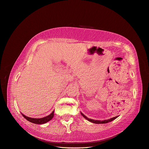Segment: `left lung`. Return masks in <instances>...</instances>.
Here are the masks:
<instances>
[{
  "label": "left lung",
  "mask_w": 149,
  "mask_h": 149,
  "mask_svg": "<svg viewBox=\"0 0 149 149\" xmlns=\"http://www.w3.org/2000/svg\"><path fill=\"white\" fill-rule=\"evenodd\" d=\"M81 114H82V116L84 118H85L86 120H87L91 121V122H92V123H96V124H103V123H109V122H111V121H112L113 120H114V119H116V118L118 116H115V117H113V118H110V119H109V120H103V121H100V120H93V119H90V118H87L86 116H85L84 114L82 113H81Z\"/></svg>",
  "instance_id": "obj_1"
}]
</instances>
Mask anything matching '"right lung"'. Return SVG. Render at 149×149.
<instances>
[{
    "mask_svg": "<svg viewBox=\"0 0 149 149\" xmlns=\"http://www.w3.org/2000/svg\"><path fill=\"white\" fill-rule=\"evenodd\" d=\"M22 114V113H21ZM22 115L24 117V118H26V120L28 121L31 122L33 123H35V124H44L47 123L48 121H50L53 116H54V111H53L50 114H49L48 116H45L44 118H30V117H28L26 116L24 114H22Z\"/></svg>",
    "mask_w": 149,
    "mask_h": 149,
    "instance_id": "1",
    "label": "right lung"
}]
</instances>
